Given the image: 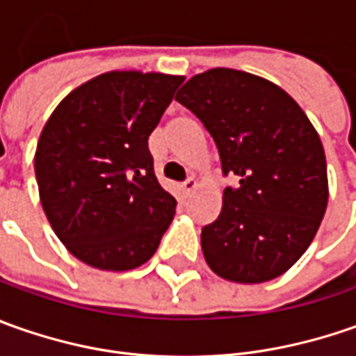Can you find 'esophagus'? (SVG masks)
Listing matches in <instances>:
<instances>
[{"mask_svg": "<svg viewBox=\"0 0 356 356\" xmlns=\"http://www.w3.org/2000/svg\"><path fill=\"white\" fill-rule=\"evenodd\" d=\"M196 188H198V182L194 178H190V180H186L184 184L180 186V192H182V196H190Z\"/></svg>", "mask_w": 356, "mask_h": 356, "instance_id": "34e87169", "label": "esophagus"}]
</instances>
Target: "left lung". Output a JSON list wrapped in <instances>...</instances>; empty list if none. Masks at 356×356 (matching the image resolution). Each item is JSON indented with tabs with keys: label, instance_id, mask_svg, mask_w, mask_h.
I'll list each match as a JSON object with an SVG mask.
<instances>
[{
	"label": "left lung",
	"instance_id": "8db88e82",
	"mask_svg": "<svg viewBox=\"0 0 356 356\" xmlns=\"http://www.w3.org/2000/svg\"><path fill=\"white\" fill-rule=\"evenodd\" d=\"M212 134L226 188L218 220L202 229V252L216 275L264 283L307 252L329 200L323 143L289 92L264 76L216 67L176 92Z\"/></svg>",
	"mask_w": 356,
	"mask_h": 356
}]
</instances>
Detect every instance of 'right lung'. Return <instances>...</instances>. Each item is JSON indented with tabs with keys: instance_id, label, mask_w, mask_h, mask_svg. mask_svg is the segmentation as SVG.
<instances>
[{
	"instance_id": "obj_1",
	"label": "right lung",
	"mask_w": 356,
	"mask_h": 356,
	"mask_svg": "<svg viewBox=\"0 0 356 356\" xmlns=\"http://www.w3.org/2000/svg\"><path fill=\"white\" fill-rule=\"evenodd\" d=\"M184 76L108 71L51 113L35 150L39 200L63 245L90 267L146 264L176 200L158 184L148 136Z\"/></svg>"
}]
</instances>
